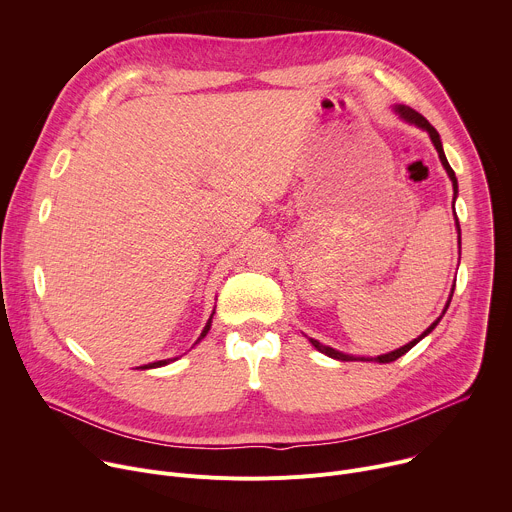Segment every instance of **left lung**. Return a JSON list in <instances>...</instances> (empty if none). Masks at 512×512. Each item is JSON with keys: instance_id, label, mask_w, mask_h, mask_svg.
<instances>
[{"instance_id": "1", "label": "left lung", "mask_w": 512, "mask_h": 512, "mask_svg": "<svg viewBox=\"0 0 512 512\" xmlns=\"http://www.w3.org/2000/svg\"><path fill=\"white\" fill-rule=\"evenodd\" d=\"M395 111L399 113V117H403L405 121H409V123H415L417 127H421V129H425L427 133H429V137H431V141H433V145H435V150H437V154H440V160H442V164H444V168H446V172H448V176H450V180H452V184H454V192H458V180H456V174H454V170L450 168V164H448V160H446V154H444V148H442V139H440V133L435 131V127L421 115V113H417V111H413L411 107H405V105H397L395 107ZM458 221V218H456ZM458 225V223H456ZM458 231H460V225H458ZM454 294V291H452ZM448 306H450V302H448ZM437 322H440V318H437L419 338H415L413 342H409V344H405V346H401V348H397V350H393V352H389V354H381V356H377V358H369V360H377V362H393V360H397L399 356H403L405 352H409L423 336H427L435 326H437ZM312 340V338H310ZM312 344L320 350V352H324V354H328V356H332V358H338V360H356L354 356H348V354H342V352H338V350H334V348H330V346H324V344H320L318 340H312ZM360 360H367V358H360Z\"/></svg>"}]
</instances>
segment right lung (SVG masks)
Segmentation results:
<instances>
[{"label": "right lung", "mask_w": 512, "mask_h": 512, "mask_svg": "<svg viewBox=\"0 0 512 512\" xmlns=\"http://www.w3.org/2000/svg\"><path fill=\"white\" fill-rule=\"evenodd\" d=\"M214 314V312H212ZM210 320H212V316H210ZM210 320L206 322V326H204V330H202V334H200V338L198 340H202L206 334H208V330H210ZM196 340V342H198ZM170 360H158V362H150V364H143V367H137V369H158V367H164V364H168Z\"/></svg>", "instance_id": "add662e5"}]
</instances>
